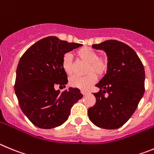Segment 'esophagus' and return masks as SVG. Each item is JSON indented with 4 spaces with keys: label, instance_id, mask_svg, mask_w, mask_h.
<instances>
[{
    "label": "esophagus",
    "instance_id": "obj_1",
    "mask_svg": "<svg viewBox=\"0 0 154 154\" xmlns=\"http://www.w3.org/2000/svg\"><path fill=\"white\" fill-rule=\"evenodd\" d=\"M81 94H82L84 96H85L86 94H87V92H86V91H81Z\"/></svg>",
    "mask_w": 154,
    "mask_h": 154
}]
</instances>
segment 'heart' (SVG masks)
Returning <instances> with one entry per match:
<instances>
[{"label": "heart", "instance_id": "b5f03b06", "mask_svg": "<svg viewBox=\"0 0 154 154\" xmlns=\"http://www.w3.org/2000/svg\"><path fill=\"white\" fill-rule=\"evenodd\" d=\"M76 56L79 60L87 63L85 69L84 77H72L69 84L71 87L79 88L83 91H87L96 82L97 76H102L105 74L108 68L107 60L104 58L98 57L96 51L91 48L84 47L77 50ZM62 68L65 74L70 76L74 73V67L72 63L71 56L69 54H65L62 57Z\"/></svg>", "mask_w": 154, "mask_h": 154}]
</instances>
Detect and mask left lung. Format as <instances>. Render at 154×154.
<instances>
[{
    "mask_svg": "<svg viewBox=\"0 0 154 154\" xmlns=\"http://www.w3.org/2000/svg\"><path fill=\"white\" fill-rule=\"evenodd\" d=\"M92 48L106 53L108 68L96 84L100 91L94 94L96 103L88 109V117L97 127L117 129L131 118L143 96L144 67L135 51L120 41L109 40Z\"/></svg>",
    "mask_w": 154,
    "mask_h": 154,
    "instance_id": "obj_1",
    "label": "left lung"
}]
</instances>
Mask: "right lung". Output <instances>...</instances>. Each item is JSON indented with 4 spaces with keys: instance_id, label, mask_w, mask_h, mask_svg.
<instances>
[{
    "instance_id": "obj_1",
    "label": "right lung",
    "mask_w": 154,
    "mask_h": 154,
    "mask_svg": "<svg viewBox=\"0 0 154 154\" xmlns=\"http://www.w3.org/2000/svg\"><path fill=\"white\" fill-rule=\"evenodd\" d=\"M82 46L57 37L40 40L20 57L16 72L14 91L23 113L36 127L51 129L68 119L73 105L83 97L78 88L70 87L60 94L56 86L67 84L62 57Z\"/></svg>"
}]
</instances>
